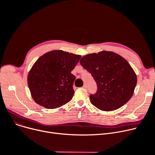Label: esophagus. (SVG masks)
<instances>
[{"label": "esophagus", "mask_w": 155, "mask_h": 155, "mask_svg": "<svg viewBox=\"0 0 155 155\" xmlns=\"http://www.w3.org/2000/svg\"><path fill=\"white\" fill-rule=\"evenodd\" d=\"M83 88H84V89H87V86H86V84H84V85L83 86Z\"/></svg>", "instance_id": "esophagus-1"}]
</instances>
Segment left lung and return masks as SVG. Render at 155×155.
<instances>
[{"label": "left lung", "mask_w": 155, "mask_h": 155, "mask_svg": "<svg viewBox=\"0 0 155 155\" xmlns=\"http://www.w3.org/2000/svg\"><path fill=\"white\" fill-rule=\"evenodd\" d=\"M80 64L96 82L97 91L89 95V99L99 110H117L132 97L137 78L130 64L121 56L102 51L87 54L81 59Z\"/></svg>", "instance_id": "1"}]
</instances>
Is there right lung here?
Here are the masks:
<instances>
[{
  "instance_id": "right-lung-1",
  "label": "right lung",
  "mask_w": 155,
  "mask_h": 155,
  "mask_svg": "<svg viewBox=\"0 0 155 155\" xmlns=\"http://www.w3.org/2000/svg\"><path fill=\"white\" fill-rule=\"evenodd\" d=\"M81 56L62 51H53L40 57L27 77L34 101L48 109L69 102L73 97L75 76L71 71Z\"/></svg>"
}]
</instances>
